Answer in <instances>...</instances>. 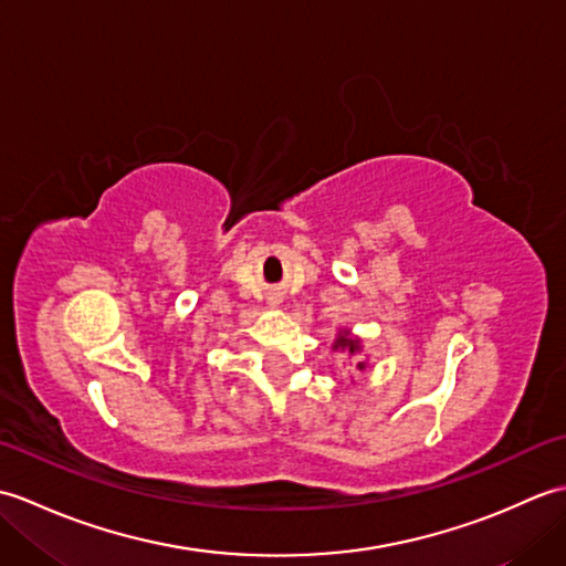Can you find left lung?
<instances>
[{
	"label": "left lung",
	"mask_w": 566,
	"mask_h": 566,
	"mask_svg": "<svg viewBox=\"0 0 566 566\" xmlns=\"http://www.w3.org/2000/svg\"><path fill=\"white\" fill-rule=\"evenodd\" d=\"M333 350L335 353H343L347 357H353L350 359V377L357 375V371H365L369 367L367 357H363V338H359V335H355L350 328H340L338 331V335H335V340H333Z\"/></svg>",
	"instance_id": "obj_1"
}]
</instances>
